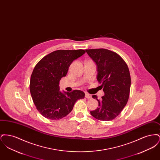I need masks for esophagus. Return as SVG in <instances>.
Masks as SVG:
<instances>
[{"label":"esophagus","mask_w":160,"mask_h":160,"mask_svg":"<svg viewBox=\"0 0 160 160\" xmlns=\"http://www.w3.org/2000/svg\"><path fill=\"white\" fill-rule=\"evenodd\" d=\"M85 97L86 98H91L92 96L91 95H90V94H89V93H85Z\"/></svg>","instance_id":"1"}]
</instances>
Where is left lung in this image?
<instances>
[{"label": "left lung", "mask_w": 160, "mask_h": 160, "mask_svg": "<svg viewBox=\"0 0 160 160\" xmlns=\"http://www.w3.org/2000/svg\"><path fill=\"white\" fill-rule=\"evenodd\" d=\"M97 66V80L103 88L104 95L98 99V107L91 112L99 121L114 119L121 113L129 98L131 77L126 62L118 54L104 48L86 50Z\"/></svg>", "instance_id": "left-lung-1"}]
</instances>
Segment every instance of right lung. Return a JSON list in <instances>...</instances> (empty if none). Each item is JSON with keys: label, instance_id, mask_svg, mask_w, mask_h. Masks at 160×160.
I'll list each match as a JSON object with an SVG mask.
<instances>
[{"label": "right lung", "instance_id": "right-lung-1", "mask_svg": "<svg viewBox=\"0 0 160 160\" xmlns=\"http://www.w3.org/2000/svg\"><path fill=\"white\" fill-rule=\"evenodd\" d=\"M86 52L83 50H59L38 62L33 70L30 92L38 112L48 119L59 120L72 111L78 99L84 98L80 90L60 91L59 81L66 76L71 63Z\"/></svg>", "mask_w": 160, "mask_h": 160}]
</instances>
